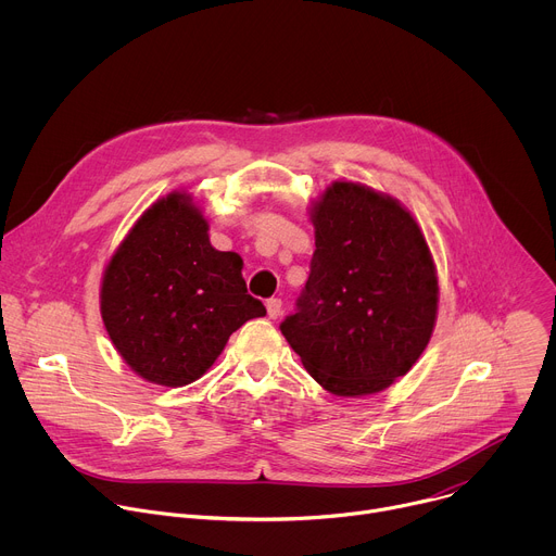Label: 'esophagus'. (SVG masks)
<instances>
[{"mask_svg":"<svg viewBox=\"0 0 556 556\" xmlns=\"http://www.w3.org/2000/svg\"><path fill=\"white\" fill-rule=\"evenodd\" d=\"M266 309H268V316L270 319H277V316L283 312V303H281V299H268L266 301Z\"/></svg>","mask_w":556,"mask_h":556,"instance_id":"34e87169","label":"esophagus"}]
</instances>
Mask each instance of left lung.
I'll use <instances>...</instances> for the list:
<instances>
[{
    "instance_id": "obj_1",
    "label": "left lung",
    "mask_w": 556,
    "mask_h": 556,
    "mask_svg": "<svg viewBox=\"0 0 556 556\" xmlns=\"http://www.w3.org/2000/svg\"><path fill=\"white\" fill-rule=\"evenodd\" d=\"M309 215V277L279 330L328 391H382L412 369L435 326L438 279L425 235L393 198L354 182L328 187Z\"/></svg>"
}]
</instances>
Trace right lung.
Listing matches in <instances>:
<instances>
[{"instance_id":"obj_1","label":"right lung","mask_w":556,"mask_h":556,"mask_svg":"<svg viewBox=\"0 0 556 556\" xmlns=\"http://www.w3.org/2000/svg\"><path fill=\"white\" fill-rule=\"evenodd\" d=\"M206 230L191 198L172 193L142 213L105 268V330L149 382L198 380L235 330L266 314L247 290L242 257L215 251Z\"/></svg>"}]
</instances>
